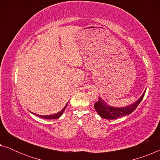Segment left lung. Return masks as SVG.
Masks as SVG:
<instances>
[{
	"label": "left lung",
	"mask_w": 160,
	"mask_h": 160,
	"mask_svg": "<svg viewBox=\"0 0 160 160\" xmlns=\"http://www.w3.org/2000/svg\"><path fill=\"white\" fill-rule=\"evenodd\" d=\"M144 95H145V92L141 95V97L134 103L130 104L125 107H122V108L108 106L101 98H99V100L95 102L94 107H95L96 111L100 117L102 119H115L132 113L136 109L140 102H141L142 99L144 97Z\"/></svg>",
	"instance_id": "left-lung-1"
}]
</instances>
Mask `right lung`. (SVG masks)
<instances>
[{"mask_svg": "<svg viewBox=\"0 0 160 160\" xmlns=\"http://www.w3.org/2000/svg\"><path fill=\"white\" fill-rule=\"evenodd\" d=\"M67 105H68V104H66V106H65L64 107V108H62V111H60V112H58V113H54V114L43 116V115L36 114V113H32V112H31V113H33V114H35V115L38 116V117H39L43 118V119H58L59 117H60L61 116H62V114L63 113V112H64V111L65 110V108H66V107H67Z\"/></svg>", "mask_w": 160, "mask_h": 160, "instance_id": "1", "label": "right lung"}]
</instances>
